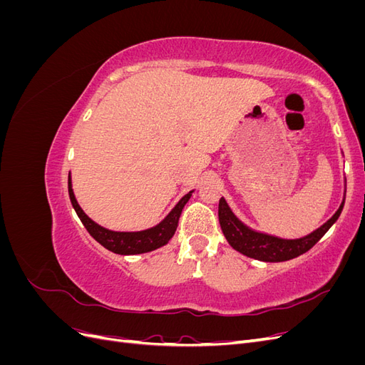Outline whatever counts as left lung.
Wrapping results in <instances>:
<instances>
[{
	"mask_svg": "<svg viewBox=\"0 0 365 365\" xmlns=\"http://www.w3.org/2000/svg\"><path fill=\"white\" fill-rule=\"evenodd\" d=\"M344 201L346 190L342 202L335 212V215L322 227L314 230L312 233L298 239H283L279 236H272L268 233H262V231L257 230H252L231 212L225 197H220L219 201V224L220 228H222L225 239L228 240V244L236 251L244 254V256L262 262H284L302 256L303 252L311 250L317 242L327 233V230L332 227L339 217L342 207H344Z\"/></svg>",
	"mask_w": 365,
	"mask_h": 365,
	"instance_id": "left-lung-1",
	"label": "left lung"
}]
</instances>
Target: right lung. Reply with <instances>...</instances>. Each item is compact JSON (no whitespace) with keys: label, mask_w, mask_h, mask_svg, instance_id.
<instances>
[{"label":"right lung","mask_w":365,"mask_h":365,"mask_svg":"<svg viewBox=\"0 0 365 365\" xmlns=\"http://www.w3.org/2000/svg\"><path fill=\"white\" fill-rule=\"evenodd\" d=\"M195 190H190L185 193L181 200L178 201L170 213L165 216L160 224L153 225L146 230L140 231H114L98 225L97 222L88 216L82 207L77 202L74 192H73V184H71V172L68 173V195L73 204V208L76 210L77 216L82 220V224L98 244L103 245L106 250L113 251L115 254H121V256H130V254H143L157 250L160 247H164L175 235L176 227H178V220L181 216V212L184 205L189 202L190 196Z\"/></svg>","instance_id":"obj_1"}]
</instances>
